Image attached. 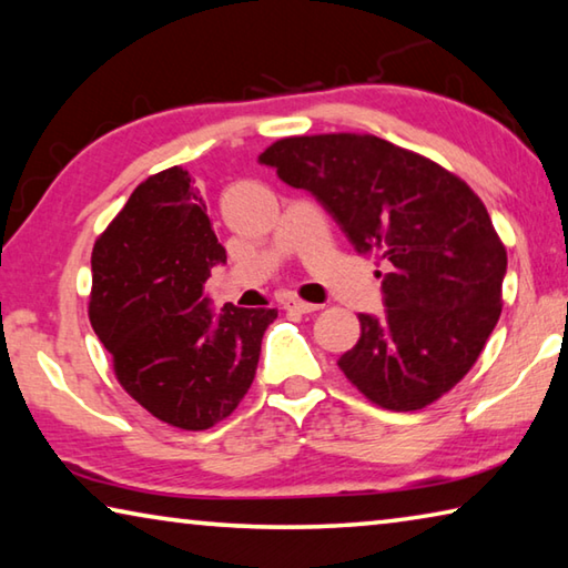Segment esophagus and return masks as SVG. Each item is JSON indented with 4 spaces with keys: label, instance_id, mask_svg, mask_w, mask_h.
Returning a JSON list of instances; mask_svg holds the SVG:
<instances>
[{
    "label": "esophagus",
    "instance_id": "obj_1",
    "mask_svg": "<svg viewBox=\"0 0 568 568\" xmlns=\"http://www.w3.org/2000/svg\"><path fill=\"white\" fill-rule=\"evenodd\" d=\"M283 307H285V311H293V313H315V311H321V305L305 303V301H301V297H287V301L283 303Z\"/></svg>",
    "mask_w": 568,
    "mask_h": 568
}]
</instances>
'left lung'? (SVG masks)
Masks as SVG:
<instances>
[{
	"mask_svg": "<svg viewBox=\"0 0 568 568\" xmlns=\"http://www.w3.org/2000/svg\"><path fill=\"white\" fill-rule=\"evenodd\" d=\"M257 162L318 197L358 255L386 265V315H358L361 338L338 361L345 378L398 413L454 388L504 307L506 247L476 192L376 134H295Z\"/></svg>",
	"mask_w": 568,
	"mask_h": 568,
	"instance_id": "obj_1",
	"label": "left lung"
}]
</instances>
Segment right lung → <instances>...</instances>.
I'll use <instances>...</instances> for the list:
<instances>
[{
    "label": "right lung",
    "instance_id": "1",
    "mask_svg": "<svg viewBox=\"0 0 568 568\" xmlns=\"http://www.w3.org/2000/svg\"><path fill=\"white\" fill-rule=\"evenodd\" d=\"M225 247L190 172L142 180L92 250L90 323L114 378L158 420L205 430L225 420L255 378L275 307L227 303L213 315L203 285Z\"/></svg>",
    "mask_w": 568,
    "mask_h": 568
}]
</instances>
